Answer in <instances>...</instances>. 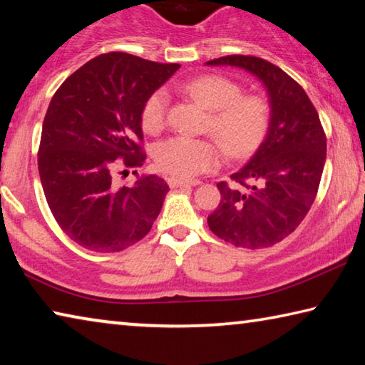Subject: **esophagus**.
Masks as SVG:
<instances>
[{
	"label": "esophagus",
	"mask_w": 365,
	"mask_h": 365,
	"mask_svg": "<svg viewBox=\"0 0 365 365\" xmlns=\"http://www.w3.org/2000/svg\"><path fill=\"white\" fill-rule=\"evenodd\" d=\"M168 183L170 188H178V187H197L201 182L200 180H185V178H178V177H169Z\"/></svg>",
	"instance_id": "34e87169"
}]
</instances>
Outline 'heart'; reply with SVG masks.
<instances>
[{
	"instance_id": "b5f03b06",
	"label": "heart",
	"mask_w": 365,
	"mask_h": 365,
	"mask_svg": "<svg viewBox=\"0 0 365 365\" xmlns=\"http://www.w3.org/2000/svg\"><path fill=\"white\" fill-rule=\"evenodd\" d=\"M177 90L211 110L207 130L214 133L230 158L248 156L261 145L270 120L269 106L261 96L242 95V86L222 76L197 77ZM168 106L169 98L164 90L148 96L141 109V127L148 133L163 130ZM220 145L209 138L172 137L156 146L154 158L163 170L191 178L217 168L224 158Z\"/></svg>"
}]
</instances>
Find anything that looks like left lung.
Wrapping results in <instances>:
<instances>
[{
	"label": "left lung",
	"instance_id": "obj_1",
	"mask_svg": "<svg viewBox=\"0 0 365 365\" xmlns=\"http://www.w3.org/2000/svg\"><path fill=\"white\" fill-rule=\"evenodd\" d=\"M206 66H230L255 76L267 91V133L252 158L217 183L222 200L207 217L212 233L233 246L267 248L296 230L316 200L327 138L306 91L280 67L255 56H225Z\"/></svg>",
	"mask_w": 365,
	"mask_h": 365
}]
</instances>
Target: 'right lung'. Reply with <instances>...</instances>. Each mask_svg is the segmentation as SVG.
Here are the masks:
<instances>
[{"mask_svg":"<svg viewBox=\"0 0 365 365\" xmlns=\"http://www.w3.org/2000/svg\"><path fill=\"white\" fill-rule=\"evenodd\" d=\"M178 67L101 54L66 78L49 103L38 150L41 187L59 227L83 248L122 251L158 219L169 185L148 175L119 188L113 174L119 159L125 168L145 163L141 109Z\"/></svg>","mask_w":365,"mask_h":365,"instance_id":"1","label":"right lung"}]
</instances>
